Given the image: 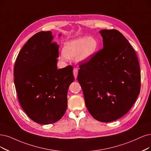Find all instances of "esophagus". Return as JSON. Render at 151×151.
<instances>
[{
	"label": "esophagus",
	"mask_w": 151,
	"mask_h": 151,
	"mask_svg": "<svg viewBox=\"0 0 151 151\" xmlns=\"http://www.w3.org/2000/svg\"><path fill=\"white\" fill-rule=\"evenodd\" d=\"M78 73V70L77 68H73V75H74V76H75V79L77 78Z\"/></svg>",
	"instance_id": "34e87169"
}]
</instances>
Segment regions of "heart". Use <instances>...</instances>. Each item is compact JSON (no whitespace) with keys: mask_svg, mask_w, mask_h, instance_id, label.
Returning <instances> with one entry per match:
<instances>
[{"mask_svg":"<svg viewBox=\"0 0 151 151\" xmlns=\"http://www.w3.org/2000/svg\"><path fill=\"white\" fill-rule=\"evenodd\" d=\"M98 48V43L91 37H78L66 42L63 48L60 60L73 59L78 63L85 62L91 59Z\"/></svg>","mask_w":151,"mask_h":151,"instance_id":"b5f03b06","label":"heart"}]
</instances>
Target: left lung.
<instances>
[{
  "label": "left lung",
  "mask_w": 151,
  "mask_h": 151,
  "mask_svg": "<svg viewBox=\"0 0 151 151\" xmlns=\"http://www.w3.org/2000/svg\"><path fill=\"white\" fill-rule=\"evenodd\" d=\"M103 48L80 66L77 79L93 118L108 122L121 118L139 96L141 73L137 55L118 30H101Z\"/></svg>",
  "instance_id": "1"
}]
</instances>
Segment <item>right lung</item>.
<instances>
[{
  "instance_id": "1",
  "label": "right lung",
  "mask_w": 151,
  "mask_h": 151,
  "mask_svg": "<svg viewBox=\"0 0 151 151\" xmlns=\"http://www.w3.org/2000/svg\"><path fill=\"white\" fill-rule=\"evenodd\" d=\"M53 38L50 31L37 33L22 47L14 66L19 103L27 116L40 124L62 118L68 88L75 79L71 66L57 69L59 45L52 42Z\"/></svg>"
}]
</instances>
